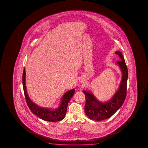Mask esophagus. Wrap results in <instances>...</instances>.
Here are the masks:
<instances>
[{
    "instance_id": "34e87169",
    "label": "esophagus",
    "mask_w": 148,
    "mask_h": 148,
    "mask_svg": "<svg viewBox=\"0 0 148 148\" xmlns=\"http://www.w3.org/2000/svg\"><path fill=\"white\" fill-rule=\"evenodd\" d=\"M79 81H80V82H83L84 81V79H83V78H80V79H79Z\"/></svg>"
}]
</instances>
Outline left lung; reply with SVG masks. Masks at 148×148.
<instances>
[{
	"label": "left lung",
	"instance_id": "left-lung-1",
	"mask_svg": "<svg viewBox=\"0 0 148 148\" xmlns=\"http://www.w3.org/2000/svg\"><path fill=\"white\" fill-rule=\"evenodd\" d=\"M115 54L120 58L117 64L120 68L122 77L119 90L110 100L104 103L98 100L93 94L83 90L86 99L84 110L90 120L101 121L110 118L122 106L125 99L128 79L127 68L122 53L116 51Z\"/></svg>",
	"mask_w": 148,
	"mask_h": 148
}]
</instances>
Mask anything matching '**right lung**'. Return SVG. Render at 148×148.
Returning <instances> with one entry per match:
<instances>
[{"label": "right lung", "mask_w": 148, "mask_h": 148, "mask_svg": "<svg viewBox=\"0 0 148 148\" xmlns=\"http://www.w3.org/2000/svg\"><path fill=\"white\" fill-rule=\"evenodd\" d=\"M25 77L26 73L24 68L22 77L23 90L26 103L31 111L41 119L46 121L58 122L64 119L67 111L68 103L70 101V99L73 97V95L74 94L75 92V89H72L65 93L62 98L60 107L57 109H51L50 108L40 107V106H38L35 103H33L28 95L27 92L26 87Z\"/></svg>", "instance_id": "add662e5"}]
</instances>
